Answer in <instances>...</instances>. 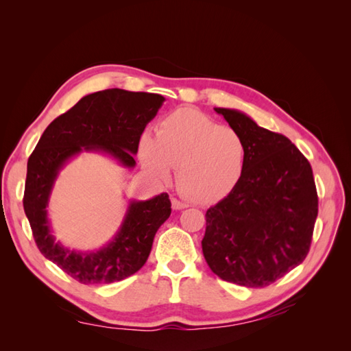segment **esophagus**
<instances>
[{"label": "esophagus", "instance_id": "esophagus-1", "mask_svg": "<svg viewBox=\"0 0 351 351\" xmlns=\"http://www.w3.org/2000/svg\"><path fill=\"white\" fill-rule=\"evenodd\" d=\"M171 206H173V210H184V208H187L189 205L173 197V199H171Z\"/></svg>", "mask_w": 351, "mask_h": 351}]
</instances>
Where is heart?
I'll return each instance as SVG.
<instances>
[{"label":"heart","mask_w":351,"mask_h":351,"mask_svg":"<svg viewBox=\"0 0 351 351\" xmlns=\"http://www.w3.org/2000/svg\"><path fill=\"white\" fill-rule=\"evenodd\" d=\"M138 154L145 169L160 180H167L171 169H178V190L196 204L226 197L241 181L245 167L240 134L191 108L164 117L156 137L143 134Z\"/></svg>","instance_id":"heart-1"}]
</instances>
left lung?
Returning <instances> with one entry per match:
<instances>
[{"label": "left lung", "mask_w": 351, "mask_h": 351, "mask_svg": "<svg viewBox=\"0 0 351 351\" xmlns=\"http://www.w3.org/2000/svg\"><path fill=\"white\" fill-rule=\"evenodd\" d=\"M245 145L241 181L206 211L202 252L226 282L263 288L306 258L318 214L309 161L278 132L238 110L214 108Z\"/></svg>", "instance_id": "1"}]
</instances>
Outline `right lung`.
Segmentation results:
<instances>
[{
  "instance_id": "obj_1",
  "label": "right lung",
  "mask_w": 351,
  "mask_h": 351,
  "mask_svg": "<svg viewBox=\"0 0 351 351\" xmlns=\"http://www.w3.org/2000/svg\"><path fill=\"white\" fill-rule=\"evenodd\" d=\"M164 96L107 88L81 98L43 131L27 164L24 211L42 255L84 285L119 282L147 261L154 237L171 213L167 193L131 200L121 228L99 250H71L56 241L48 204L60 170L81 152H99L122 167L136 166L134 155L146 125L158 113Z\"/></svg>"
}]
</instances>
